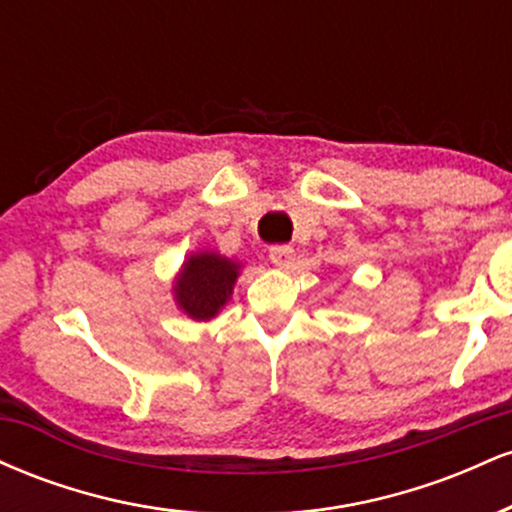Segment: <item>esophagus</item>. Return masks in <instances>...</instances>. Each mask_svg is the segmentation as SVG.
<instances>
[{
	"label": "esophagus",
	"mask_w": 512,
	"mask_h": 512,
	"mask_svg": "<svg viewBox=\"0 0 512 512\" xmlns=\"http://www.w3.org/2000/svg\"><path fill=\"white\" fill-rule=\"evenodd\" d=\"M269 260H272L276 267L289 269L293 260H296V252H293L291 245H272V248H269Z\"/></svg>",
	"instance_id": "obj_1"
}]
</instances>
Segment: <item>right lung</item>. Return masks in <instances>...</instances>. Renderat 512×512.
Segmentation results:
<instances>
[{
	"label": "right lung",
	"instance_id": "obj_1",
	"mask_svg": "<svg viewBox=\"0 0 512 512\" xmlns=\"http://www.w3.org/2000/svg\"><path fill=\"white\" fill-rule=\"evenodd\" d=\"M238 279V264L214 252H199L185 262L175 298L187 315L195 320H211L231 296Z\"/></svg>",
	"mask_w": 512,
	"mask_h": 512
}]
</instances>
